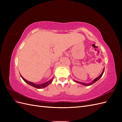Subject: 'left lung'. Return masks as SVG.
Wrapping results in <instances>:
<instances>
[{
    "label": "left lung",
    "instance_id": "obj_1",
    "mask_svg": "<svg viewBox=\"0 0 122 122\" xmlns=\"http://www.w3.org/2000/svg\"><path fill=\"white\" fill-rule=\"evenodd\" d=\"M104 69H103V72H102V73L101 74V75H100L99 76H98V77H97L96 78H95L93 81H92V82H91V83H83V82H79V81H76V80H74V81L75 82H77V83H80V84H82V85H83V86H91V85H92V84H93V83H94L95 82H96L97 81H98L100 78H101V77H102V76L103 75V73H104Z\"/></svg>",
    "mask_w": 122,
    "mask_h": 122
}]
</instances>
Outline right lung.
Wrapping results in <instances>:
<instances>
[{"label": "right lung", "mask_w": 122, "mask_h": 122, "mask_svg": "<svg viewBox=\"0 0 122 122\" xmlns=\"http://www.w3.org/2000/svg\"><path fill=\"white\" fill-rule=\"evenodd\" d=\"M20 75H21V74H20ZM21 78L23 79V80L25 82H26L27 84L30 85L31 86H32L33 87H36V88H44V87H46L47 86H48L49 84H50L51 82H52L53 79V78L52 79H51V80H50L49 81H47L46 82H45V83H42V84H35V83H33V82L28 81H27V80H26L25 79H24L23 77L21 75Z\"/></svg>", "instance_id": "obj_1"}]
</instances>
